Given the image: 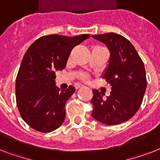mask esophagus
<instances>
[{
    "label": "esophagus",
    "instance_id": "esophagus-1",
    "mask_svg": "<svg viewBox=\"0 0 160 160\" xmlns=\"http://www.w3.org/2000/svg\"><path fill=\"white\" fill-rule=\"evenodd\" d=\"M75 89H76V90H78V89L84 87V86H83L82 85H80V84H76V85H75Z\"/></svg>",
    "mask_w": 160,
    "mask_h": 160
}]
</instances>
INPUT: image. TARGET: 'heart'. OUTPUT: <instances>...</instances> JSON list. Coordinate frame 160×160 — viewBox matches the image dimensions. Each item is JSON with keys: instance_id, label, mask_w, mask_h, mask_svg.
Instances as JSON below:
<instances>
[{"instance_id": "obj_1", "label": "heart", "mask_w": 160, "mask_h": 160, "mask_svg": "<svg viewBox=\"0 0 160 160\" xmlns=\"http://www.w3.org/2000/svg\"><path fill=\"white\" fill-rule=\"evenodd\" d=\"M80 77L82 79V80H86L88 78V76L85 74H80Z\"/></svg>"}]
</instances>
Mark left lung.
Here are the masks:
<instances>
[{"label": "left lung", "mask_w": 160, "mask_h": 160, "mask_svg": "<svg viewBox=\"0 0 160 160\" xmlns=\"http://www.w3.org/2000/svg\"><path fill=\"white\" fill-rule=\"evenodd\" d=\"M92 37L105 44L110 52L103 78L110 84L112 91L104 100L100 91L93 90L91 115L108 125L121 124L134 116L143 101L147 87L144 63L124 36L111 32Z\"/></svg>", "instance_id": "1"}]
</instances>
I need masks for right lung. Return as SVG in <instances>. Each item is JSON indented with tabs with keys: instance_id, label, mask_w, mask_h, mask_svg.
Masks as SVG:
<instances>
[{
	"instance_id": "obj_1",
	"label": "right lung",
	"mask_w": 160,
	"mask_h": 160,
	"mask_svg": "<svg viewBox=\"0 0 160 160\" xmlns=\"http://www.w3.org/2000/svg\"><path fill=\"white\" fill-rule=\"evenodd\" d=\"M90 35L68 37L49 35L37 39L24 55L16 80V105L22 119L37 131L49 133L65 120V105L74 86L60 91L55 86V70H62L75 46Z\"/></svg>"
}]
</instances>
